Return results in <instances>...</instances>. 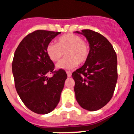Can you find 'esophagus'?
<instances>
[{
  "instance_id": "esophagus-1",
  "label": "esophagus",
  "mask_w": 134,
  "mask_h": 134,
  "mask_svg": "<svg viewBox=\"0 0 134 134\" xmlns=\"http://www.w3.org/2000/svg\"><path fill=\"white\" fill-rule=\"evenodd\" d=\"M66 73H67V76H68V77H70V76H71V72H70V71H66Z\"/></svg>"
}]
</instances>
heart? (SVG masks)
Instances as JSON below:
<instances>
[{
    "mask_svg": "<svg viewBox=\"0 0 134 134\" xmlns=\"http://www.w3.org/2000/svg\"><path fill=\"white\" fill-rule=\"evenodd\" d=\"M66 57L56 65L59 69H70L76 67L78 63H85L89 55V46L78 35L67 34L60 36L57 43H50L46 47V53L53 62Z\"/></svg>",
    "mask_w": 134,
    "mask_h": 134,
    "instance_id": "b5f03b06",
    "label": "heart"
}]
</instances>
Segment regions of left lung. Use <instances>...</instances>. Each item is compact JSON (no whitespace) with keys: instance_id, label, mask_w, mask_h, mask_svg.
Returning a JSON list of instances; mask_svg holds the SVG:
<instances>
[{"instance_id":"left-lung-1","label":"left lung","mask_w":134,"mask_h":134,"mask_svg":"<svg viewBox=\"0 0 134 134\" xmlns=\"http://www.w3.org/2000/svg\"><path fill=\"white\" fill-rule=\"evenodd\" d=\"M75 33L84 36L89 55L83 65L72 73L77 103L83 109L96 111L111 100L117 81V58L105 37L90 29Z\"/></svg>"}]
</instances>
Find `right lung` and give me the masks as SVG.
Instances as JSON below:
<instances>
[{
	"label": "right lung",
	"instance_id": "1",
	"mask_svg": "<svg viewBox=\"0 0 134 134\" xmlns=\"http://www.w3.org/2000/svg\"><path fill=\"white\" fill-rule=\"evenodd\" d=\"M61 32L37 30L23 38L13 58V74L17 93L32 112L46 115L58 105L67 75L65 70H54L46 47ZM48 73L54 76L48 77Z\"/></svg>",
	"mask_w": 134,
	"mask_h": 134
}]
</instances>
